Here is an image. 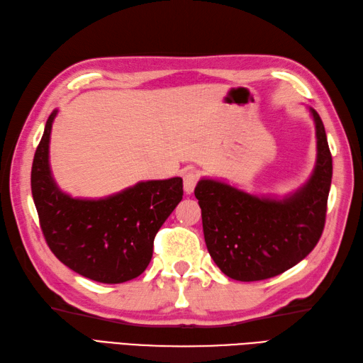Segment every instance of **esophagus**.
<instances>
[{"instance_id":"esophagus-1","label":"esophagus","mask_w":363,"mask_h":363,"mask_svg":"<svg viewBox=\"0 0 363 363\" xmlns=\"http://www.w3.org/2000/svg\"><path fill=\"white\" fill-rule=\"evenodd\" d=\"M196 184H198V173L196 172H187L184 174V190L187 195L193 193Z\"/></svg>"}]
</instances>
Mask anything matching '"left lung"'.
<instances>
[{
    "instance_id": "8db88e82",
    "label": "left lung",
    "mask_w": 363,
    "mask_h": 363,
    "mask_svg": "<svg viewBox=\"0 0 363 363\" xmlns=\"http://www.w3.org/2000/svg\"><path fill=\"white\" fill-rule=\"evenodd\" d=\"M317 161L309 181L281 199L255 196L232 185L201 179L195 196L210 257L227 277L259 281L288 271L309 255L322 237L333 157L315 109Z\"/></svg>"
}]
</instances>
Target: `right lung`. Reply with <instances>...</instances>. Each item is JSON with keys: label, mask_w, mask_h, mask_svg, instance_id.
Returning a JSON list of instances; mask_svg holds the SVG:
<instances>
[{"label": "right lung", "mask_w": 363, "mask_h": 363, "mask_svg": "<svg viewBox=\"0 0 363 363\" xmlns=\"http://www.w3.org/2000/svg\"><path fill=\"white\" fill-rule=\"evenodd\" d=\"M57 109L45 126L32 162L30 187L49 249L65 266L99 283L139 277L153 257L157 230L179 204L181 178L138 182L100 199L66 195L49 167V139Z\"/></svg>", "instance_id": "1"}]
</instances>
